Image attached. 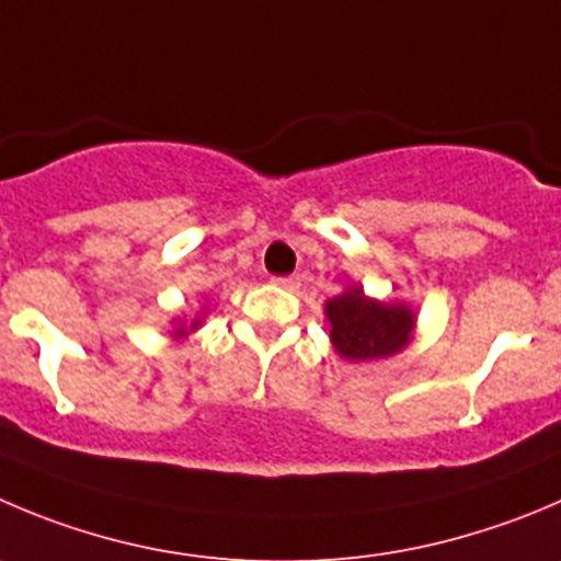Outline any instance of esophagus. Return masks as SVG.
<instances>
[{
    "mask_svg": "<svg viewBox=\"0 0 561 561\" xmlns=\"http://www.w3.org/2000/svg\"><path fill=\"white\" fill-rule=\"evenodd\" d=\"M275 284L280 286V289L295 291V289H300V277H297V275H289V277H275Z\"/></svg>",
    "mask_w": 561,
    "mask_h": 561,
    "instance_id": "esophagus-1",
    "label": "esophagus"
}]
</instances>
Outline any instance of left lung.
Segmentation results:
<instances>
[{"instance_id":"1","label":"left lung","mask_w":561,"mask_h":561,"mask_svg":"<svg viewBox=\"0 0 561 561\" xmlns=\"http://www.w3.org/2000/svg\"><path fill=\"white\" fill-rule=\"evenodd\" d=\"M330 341L344 360H375L397 355L410 344L415 313L402 302H380L352 286L344 295L324 302Z\"/></svg>"}]
</instances>
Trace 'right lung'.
<instances>
[{
  "instance_id": "add662e5",
  "label": "right lung",
  "mask_w": 561,
  "mask_h": 561,
  "mask_svg": "<svg viewBox=\"0 0 561 561\" xmlns=\"http://www.w3.org/2000/svg\"><path fill=\"white\" fill-rule=\"evenodd\" d=\"M197 328H201V319H195V322H190V328H186V324H181V328L179 330H175V339H184V335L186 333H192V330H197Z\"/></svg>"
}]
</instances>
